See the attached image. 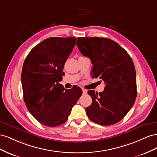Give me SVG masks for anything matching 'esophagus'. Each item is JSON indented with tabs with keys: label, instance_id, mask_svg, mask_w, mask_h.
<instances>
[{
	"label": "esophagus",
	"instance_id": "34e87169",
	"mask_svg": "<svg viewBox=\"0 0 157 157\" xmlns=\"http://www.w3.org/2000/svg\"><path fill=\"white\" fill-rule=\"evenodd\" d=\"M82 91H83V94H84V95H86V94L87 93L86 89H82Z\"/></svg>",
	"mask_w": 157,
	"mask_h": 157
}]
</instances>
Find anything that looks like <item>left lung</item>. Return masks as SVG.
<instances>
[{
    "instance_id": "1",
    "label": "left lung",
    "mask_w": 157,
    "mask_h": 157,
    "mask_svg": "<svg viewBox=\"0 0 157 157\" xmlns=\"http://www.w3.org/2000/svg\"><path fill=\"white\" fill-rule=\"evenodd\" d=\"M77 46L92 62V78H99L105 83L102 92H87L93 101L86 109L88 118L102 126L118 122L132 109L137 97L132 58L118 43L107 38L78 37Z\"/></svg>"
}]
</instances>
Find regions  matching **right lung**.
Segmentation results:
<instances>
[{
	"label": "right lung",
	"instance_id": "right-lung-1",
	"mask_svg": "<svg viewBox=\"0 0 157 157\" xmlns=\"http://www.w3.org/2000/svg\"><path fill=\"white\" fill-rule=\"evenodd\" d=\"M76 38L50 37L31 49L21 71L24 99L29 113L49 127L64 124L82 96L79 87L66 89L59 83Z\"/></svg>",
	"mask_w": 157,
	"mask_h": 157
}]
</instances>
